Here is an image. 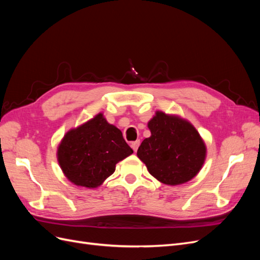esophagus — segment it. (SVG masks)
<instances>
[{
    "instance_id": "34e87169",
    "label": "esophagus",
    "mask_w": 260,
    "mask_h": 260,
    "mask_svg": "<svg viewBox=\"0 0 260 260\" xmlns=\"http://www.w3.org/2000/svg\"><path fill=\"white\" fill-rule=\"evenodd\" d=\"M131 147H132V149L135 152H137L138 151V148H139V146H140V141H135V142H131Z\"/></svg>"
}]
</instances>
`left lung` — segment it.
Segmentation results:
<instances>
[{
  "label": "left lung",
  "instance_id": "left-lung-1",
  "mask_svg": "<svg viewBox=\"0 0 260 260\" xmlns=\"http://www.w3.org/2000/svg\"><path fill=\"white\" fill-rule=\"evenodd\" d=\"M148 129L152 136L143 140L137 155L149 174L169 185L185 183L198 175L206 147L190 122L157 112Z\"/></svg>",
  "mask_w": 260,
  "mask_h": 260
}]
</instances>
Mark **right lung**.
<instances>
[{"label":"right lung","instance_id":"right-lung-1","mask_svg":"<svg viewBox=\"0 0 260 260\" xmlns=\"http://www.w3.org/2000/svg\"><path fill=\"white\" fill-rule=\"evenodd\" d=\"M133 153L121 131L102 114L66 133L58 146V162L76 185L96 187L114 174L115 166Z\"/></svg>","mask_w":260,"mask_h":260}]
</instances>
